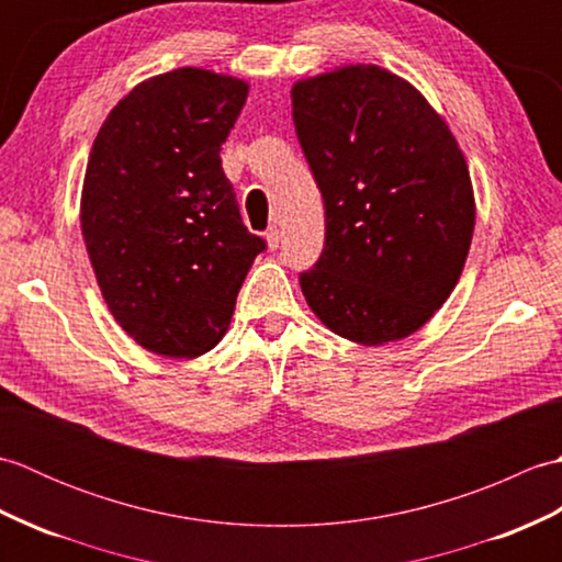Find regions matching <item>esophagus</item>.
I'll return each instance as SVG.
<instances>
[{
	"mask_svg": "<svg viewBox=\"0 0 562 562\" xmlns=\"http://www.w3.org/2000/svg\"><path fill=\"white\" fill-rule=\"evenodd\" d=\"M266 241H268L270 250H278L280 248V229H278V226H270L268 234H266Z\"/></svg>",
	"mask_w": 562,
	"mask_h": 562,
	"instance_id": "1",
	"label": "esophagus"
}]
</instances>
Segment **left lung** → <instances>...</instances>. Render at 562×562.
I'll use <instances>...</instances> for the list:
<instances>
[{"instance_id":"left-lung-1","label":"left lung","mask_w":562,"mask_h":562,"mask_svg":"<svg viewBox=\"0 0 562 562\" xmlns=\"http://www.w3.org/2000/svg\"><path fill=\"white\" fill-rule=\"evenodd\" d=\"M292 117L326 207L324 254L300 284L336 336L386 345L449 300L475 200L457 137L411 81L345 65L292 87Z\"/></svg>"}]
</instances>
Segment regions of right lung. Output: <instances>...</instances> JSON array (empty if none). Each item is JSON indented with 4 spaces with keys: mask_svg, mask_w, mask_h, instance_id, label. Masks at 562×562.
I'll list each match as a JSON object with an SVG mask.
<instances>
[{
    "mask_svg": "<svg viewBox=\"0 0 562 562\" xmlns=\"http://www.w3.org/2000/svg\"><path fill=\"white\" fill-rule=\"evenodd\" d=\"M246 97L248 83L229 75L164 71L117 101L93 139L81 236L117 326L149 352L212 350L266 248L220 159Z\"/></svg>",
    "mask_w": 562,
    "mask_h": 562,
    "instance_id": "1",
    "label": "right lung"
}]
</instances>
